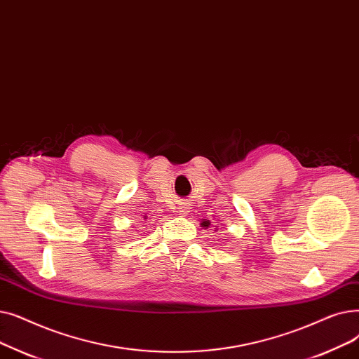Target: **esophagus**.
Returning a JSON list of instances; mask_svg holds the SVG:
<instances>
[{
	"instance_id": "1",
	"label": "esophagus",
	"mask_w": 359,
	"mask_h": 359,
	"mask_svg": "<svg viewBox=\"0 0 359 359\" xmlns=\"http://www.w3.org/2000/svg\"><path fill=\"white\" fill-rule=\"evenodd\" d=\"M178 213H180L181 216H187V215H189V209H187V206H180Z\"/></svg>"
}]
</instances>
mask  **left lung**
Segmentation results:
<instances>
[{
  "label": "left lung",
  "mask_w": 359,
  "mask_h": 359,
  "mask_svg": "<svg viewBox=\"0 0 359 359\" xmlns=\"http://www.w3.org/2000/svg\"><path fill=\"white\" fill-rule=\"evenodd\" d=\"M200 225H201L204 229H206V228H209V226H210V220H208V219H203ZM215 229H216V228H215Z\"/></svg>",
  "instance_id": "8db88e82"
}]
</instances>
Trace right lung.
<instances>
[{
	"label": "right lung",
	"mask_w": 359,
	"mask_h": 359,
	"mask_svg": "<svg viewBox=\"0 0 359 359\" xmlns=\"http://www.w3.org/2000/svg\"><path fill=\"white\" fill-rule=\"evenodd\" d=\"M143 219H147V216H144V217H143Z\"/></svg>",
	"instance_id": "obj_1"
}]
</instances>
